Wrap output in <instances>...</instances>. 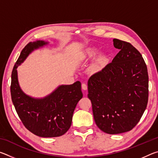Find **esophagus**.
Returning <instances> with one entry per match:
<instances>
[{"mask_svg": "<svg viewBox=\"0 0 158 158\" xmlns=\"http://www.w3.org/2000/svg\"><path fill=\"white\" fill-rule=\"evenodd\" d=\"M81 88L83 90H86L87 89H88V85L86 84H85V83H83V84H81Z\"/></svg>", "mask_w": 158, "mask_h": 158, "instance_id": "34e87169", "label": "esophagus"}]
</instances>
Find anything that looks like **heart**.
<instances>
[{"label": "heart", "mask_w": 158, "mask_h": 158, "mask_svg": "<svg viewBox=\"0 0 158 158\" xmlns=\"http://www.w3.org/2000/svg\"><path fill=\"white\" fill-rule=\"evenodd\" d=\"M98 51L97 49H94V48H91V49H89L86 52H85V56L87 58H92L95 56L97 54ZM106 59L104 56H100L99 58H97V60H95V62L94 64L92 65V70L93 72H98L100 71V69L102 68V67L104 66L105 63Z\"/></svg>", "instance_id": "1"}]
</instances>
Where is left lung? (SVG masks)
Masks as SVG:
<instances>
[{"mask_svg":"<svg viewBox=\"0 0 158 158\" xmlns=\"http://www.w3.org/2000/svg\"><path fill=\"white\" fill-rule=\"evenodd\" d=\"M120 52L112 62L90 77L88 97L96 125L110 135L132 130L148 100V75L140 52L127 42L114 39Z\"/></svg>","mask_w":158,"mask_h":158,"instance_id":"8db88e82","label":"left lung"}]
</instances>
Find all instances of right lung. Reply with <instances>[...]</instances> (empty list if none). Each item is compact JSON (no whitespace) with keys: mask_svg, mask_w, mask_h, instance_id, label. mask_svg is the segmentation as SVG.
I'll return each mask as SVG.
<instances>
[{"mask_svg":"<svg viewBox=\"0 0 158 158\" xmlns=\"http://www.w3.org/2000/svg\"><path fill=\"white\" fill-rule=\"evenodd\" d=\"M47 44L37 40L29 42L23 48L12 69L10 91L16 111L30 132L41 137H56L64 135L71 126L74 111L83 97L81 83L61 85L47 97L33 98L21 90L17 70L29 53Z\"/></svg>","mask_w":158,"mask_h":158,"instance_id":"1","label":"right lung"}]
</instances>
